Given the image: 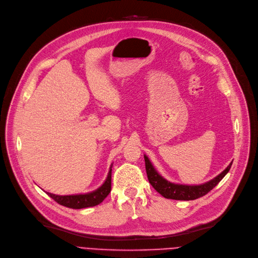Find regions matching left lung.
I'll use <instances>...</instances> for the list:
<instances>
[{"label": "left lung", "instance_id": "8db88e82", "mask_svg": "<svg viewBox=\"0 0 258 258\" xmlns=\"http://www.w3.org/2000/svg\"><path fill=\"white\" fill-rule=\"evenodd\" d=\"M145 162H146V171L149 179V182L152 185L162 197L166 199L173 200H181V201H189L198 199L200 197H203L208 191L213 189L220 181L225 177V175L229 172L232 162L218 176L214 179H211L205 183L197 184V185H187V184H179L170 182V181L163 178L154 168L152 162L150 161L148 156L145 154Z\"/></svg>", "mask_w": 258, "mask_h": 258}]
</instances>
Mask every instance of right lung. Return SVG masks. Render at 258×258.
Wrapping results in <instances>:
<instances>
[{
	"label": "right lung",
	"instance_id": "obj_1",
	"mask_svg": "<svg viewBox=\"0 0 258 258\" xmlns=\"http://www.w3.org/2000/svg\"><path fill=\"white\" fill-rule=\"evenodd\" d=\"M111 168L108 172L106 180L104 183L98 187L97 189L85 192V194H77V195H55L52 192H47L53 200H55L58 204L63 205L66 207L74 208V209H81L86 207H93L103 202V200L107 197L111 190Z\"/></svg>",
	"mask_w": 258,
	"mask_h": 258
}]
</instances>
